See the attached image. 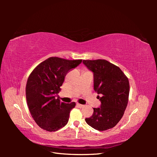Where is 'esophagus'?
I'll list each match as a JSON object with an SVG mask.
<instances>
[{
	"label": "esophagus",
	"instance_id": "34e87169",
	"mask_svg": "<svg viewBox=\"0 0 157 157\" xmlns=\"http://www.w3.org/2000/svg\"><path fill=\"white\" fill-rule=\"evenodd\" d=\"M77 105L79 108H82V107H84V105H81V104H80V103H77Z\"/></svg>",
	"mask_w": 157,
	"mask_h": 157
}]
</instances>
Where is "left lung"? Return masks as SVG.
<instances>
[{"label":"left lung","instance_id":"obj_1","mask_svg":"<svg viewBox=\"0 0 157 157\" xmlns=\"http://www.w3.org/2000/svg\"><path fill=\"white\" fill-rule=\"evenodd\" d=\"M94 73V88L101 106L94 108L93 115L85 118L87 124L99 131L107 130L120 121L128 105L130 84L122 70L105 59L83 60Z\"/></svg>","mask_w":157,"mask_h":157}]
</instances>
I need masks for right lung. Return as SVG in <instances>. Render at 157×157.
Here are the masks:
<instances>
[{"mask_svg":"<svg viewBox=\"0 0 157 157\" xmlns=\"http://www.w3.org/2000/svg\"><path fill=\"white\" fill-rule=\"evenodd\" d=\"M82 62L51 57L33 69L27 79L25 93L28 107L33 119L48 132L59 130L67 124L75 102L65 103L56 99L66 75Z\"/></svg>","mask_w":157,"mask_h":157,"instance_id":"right-lung-1","label":"right lung"}]
</instances>
